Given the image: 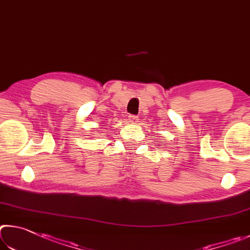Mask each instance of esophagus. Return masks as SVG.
Here are the masks:
<instances>
[{
	"instance_id": "1",
	"label": "esophagus",
	"mask_w": 250,
	"mask_h": 250,
	"mask_svg": "<svg viewBox=\"0 0 250 250\" xmlns=\"http://www.w3.org/2000/svg\"><path fill=\"white\" fill-rule=\"evenodd\" d=\"M138 120H139V117L136 116V115H129L128 116V121H129V123H132V124H136Z\"/></svg>"
}]
</instances>
